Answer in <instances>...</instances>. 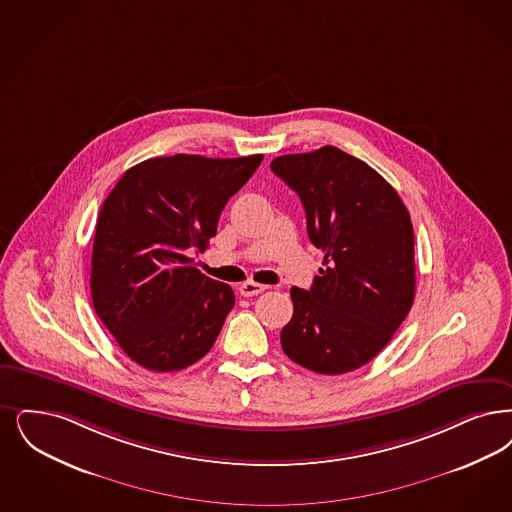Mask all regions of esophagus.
<instances>
[{
  "mask_svg": "<svg viewBox=\"0 0 512 512\" xmlns=\"http://www.w3.org/2000/svg\"><path fill=\"white\" fill-rule=\"evenodd\" d=\"M265 289L266 286H261V284H255V282H246V284H242V286H240V295H244V297H255V295L263 293Z\"/></svg>",
  "mask_w": 512,
  "mask_h": 512,
  "instance_id": "34e87169",
  "label": "esophagus"
}]
</instances>
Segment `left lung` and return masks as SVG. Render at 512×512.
Segmentation results:
<instances>
[{"label":"left lung","mask_w":512,"mask_h":512,"mask_svg":"<svg viewBox=\"0 0 512 512\" xmlns=\"http://www.w3.org/2000/svg\"><path fill=\"white\" fill-rule=\"evenodd\" d=\"M307 213L310 242L326 253L310 289L291 287L280 339L303 368L339 375L387 347L415 297L413 225L398 192L366 162L322 146L272 160Z\"/></svg>","instance_id":"left-lung-1"}]
</instances>
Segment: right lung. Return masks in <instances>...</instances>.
<instances>
[{
    "mask_svg": "<svg viewBox=\"0 0 512 512\" xmlns=\"http://www.w3.org/2000/svg\"><path fill=\"white\" fill-rule=\"evenodd\" d=\"M263 154L144 160L106 196L93 242L91 297L123 352L150 371H179L219 337L234 291L192 265L226 202Z\"/></svg>",
    "mask_w": 512,
    "mask_h": 512,
    "instance_id": "1",
    "label": "right lung"
}]
</instances>
